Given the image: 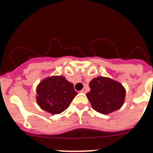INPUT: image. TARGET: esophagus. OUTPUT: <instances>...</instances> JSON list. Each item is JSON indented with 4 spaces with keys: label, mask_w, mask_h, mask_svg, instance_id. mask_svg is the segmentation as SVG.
Wrapping results in <instances>:
<instances>
[{
    "label": "esophagus",
    "mask_w": 153,
    "mask_h": 153,
    "mask_svg": "<svg viewBox=\"0 0 153 153\" xmlns=\"http://www.w3.org/2000/svg\"><path fill=\"white\" fill-rule=\"evenodd\" d=\"M81 92H82V93H86V92H87V88H86V87H84L83 90H81Z\"/></svg>",
    "instance_id": "1"
}]
</instances>
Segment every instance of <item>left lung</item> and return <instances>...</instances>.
<instances>
[{"label":"left lung","instance_id":"obj_1","mask_svg":"<svg viewBox=\"0 0 153 153\" xmlns=\"http://www.w3.org/2000/svg\"><path fill=\"white\" fill-rule=\"evenodd\" d=\"M90 91L86 93L93 109L108 114L123 105L126 90L119 82L107 77L98 76L90 83Z\"/></svg>","mask_w":153,"mask_h":153}]
</instances>
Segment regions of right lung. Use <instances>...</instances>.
I'll return each instance as SVG.
<instances>
[{"label":"right lung","mask_w":153,"mask_h":153,"mask_svg":"<svg viewBox=\"0 0 153 153\" xmlns=\"http://www.w3.org/2000/svg\"><path fill=\"white\" fill-rule=\"evenodd\" d=\"M36 93V101L42 109L51 114H59L68 108L77 92L64 76H55L41 81Z\"/></svg>","instance_id":"add662e5"}]
</instances>
